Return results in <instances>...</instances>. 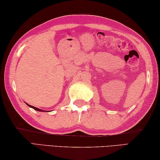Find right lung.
<instances>
[{"instance_id":"obj_1","label":"right lung","mask_w":160,"mask_h":160,"mask_svg":"<svg viewBox=\"0 0 160 160\" xmlns=\"http://www.w3.org/2000/svg\"><path fill=\"white\" fill-rule=\"evenodd\" d=\"M25 104L28 105V107H31V108H32V109H34V110H36V111H38V112H49V111H44V110H42V109H39V108H37V107H33V106H31V105H29V104H28V103H26L25 102Z\"/></svg>"}]
</instances>
